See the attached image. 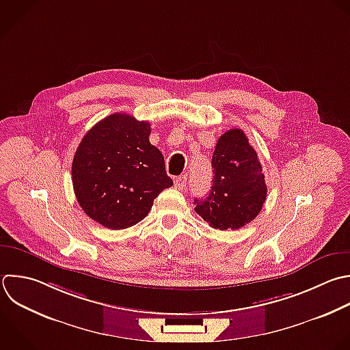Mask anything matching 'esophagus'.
Wrapping results in <instances>:
<instances>
[{"instance_id":"1","label":"esophagus","mask_w":350,"mask_h":350,"mask_svg":"<svg viewBox=\"0 0 350 350\" xmlns=\"http://www.w3.org/2000/svg\"><path fill=\"white\" fill-rule=\"evenodd\" d=\"M186 185H187V175H180V176L175 178V187L176 189L182 190V189L186 187Z\"/></svg>"}]
</instances>
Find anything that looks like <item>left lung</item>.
<instances>
[{
	"mask_svg": "<svg viewBox=\"0 0 350 350\" xmlns=\"http://www.w3.org/2000/svg\"><path fill=\"white\" fill-rule=\"evenodd\" d=\"M212 168L211 191L194 200V209L213 228L238 230L260 213L267 197L262 167L242 130H228L219 138Z\"/></svg>",
	"mask_w": 350,
	"mask_h": 350,
	"instance_id": "1",
	"label": "left lung"
}]
</instances>
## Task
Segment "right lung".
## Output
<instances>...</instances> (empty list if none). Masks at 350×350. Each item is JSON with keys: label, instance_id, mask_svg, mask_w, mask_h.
Wrapping results in <instances>:
<instances>
[{"label": "right lung", "instance_id": "add662e5", "mask_svg": "<svg viewBox=\"0 0 350 350\" xmlns=\"http://www.w3.org/2000/svg\"><path fill=\"white\" fill-rule=\"evenodd\" d=\"M150 123L112 113L93 126L72 161V185L85 213L111 230L141 221L154 198L174 185L161 152L149 142Z\"/></svg>", "mask_w": 350, "mask_h": 350}]
</instances>
